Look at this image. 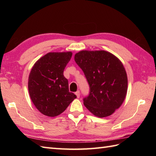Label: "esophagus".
<instances>
[{"label": "esophagus", "instance_id": "obj_1", "mask_svg": "<svg viewBox=\"0 0 156 156\" xmlns=\"http://www.w3.org/2000/svg\"><path fill=\"white\" fill-rule=\"evenodd\" d=\"M75 94L76 95V97H77V98H79V97H80V91H79V90H78L77 92H75Z\"/></svg>", "mask_w": 156, "mask_h": 156}]
</instances>
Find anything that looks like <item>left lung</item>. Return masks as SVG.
<instances>
[{
	"label": "left lung",
	"mask_w": 156,
	"mask_h": 156,
	"mask_svg": "<svg viewBox=\"0 0 156 156\" xmlns=\"http://www.w3.org/2000/svg\"><path fill=\"white\" fill-rule=\"evenodd\" d=\"M74 60L87 78L90 87L83 98L88 110L98 117L110 116L121 107L127 91V76L123 65L108 51H80Z\"/></svg>",
	"instance_id": "obj_1"
}]
</instances>
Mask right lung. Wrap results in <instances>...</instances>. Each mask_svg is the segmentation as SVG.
Listing matches in <instances>:
<instances>
[{"mask_svg": "<svg viewBox=\"0 0 156 156\" xmlns=\"http://www.w3.org/2000/svg\"><path fill=\"white\" fill-rule=\"evenodd\" d=\"M72 53L49 52L36 62L29 76L33 103L43 115L55 117L64 112L76 96L69 92L64 70Z\"/></svg>", "mask_w": 156, "mask_h": 156, "instance_id": "right-lung-1", "label": "right lung"}]
</instances>
